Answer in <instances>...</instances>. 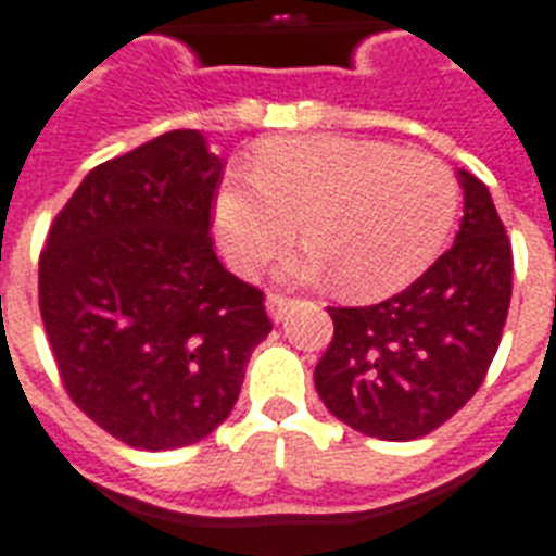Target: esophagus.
Returning a JSON list of instances; mask_svg holds the SVG:
<instances>
[{
	"label": "esophagus",
	"mask_w": 556,
	"mask_h": 556,
	"mask_svg": "<svg viewBox=\"0 0 556 556\" xmlns=\"http://www.w3.org/2000/svg\"><path fill=\"white\" fill-rule=\"evenodd\" d=\"M291 306H294V300H288L286 294H277V291H270L268 294V315L274 324H279V320L288 315V308Z\"/></svg>",
	"instance_id": "1"
}]
</instances>
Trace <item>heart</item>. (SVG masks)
I'll use <instances>...</instances> for the list:
<instances>
[{"label": "heart", "mask_w": 556, "mask_h": 556, "mask_svg": "<svg viewBox=\"0 0 556 556\" xmlns=\"http://www.w3.org/2000/svg\"><path fill=\"white\" fill-rule=\"evenodd\" d=\"M460 192L438 156L341 137L288 139L215 201L224 250L239 268L277 256L300 222L312 253L296 277L332 270L341 291L384 296L431 268L455 227Z\"/></svg>", "instance_id": "obj_1"}]
</instances>
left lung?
Masks as SVG:
<instances>
[{"mask_svg": "<svg viewBox=\"0 0 556 556\" xmlns=\"http://www.w3.org/2000/svg\"><path fill=\"white\" fill-rule=\"evenodd\" d=\"M455 244L417 282L376 306H329L334 334L315 388L334 417L379 440L440 429L481 388L514 291V250L495 203L460 172Z\"/></svg>", "mask_w": 556, "mask_h": 556, "instance_id": "left-lung-1", "label": "left lung"}]
</instances>
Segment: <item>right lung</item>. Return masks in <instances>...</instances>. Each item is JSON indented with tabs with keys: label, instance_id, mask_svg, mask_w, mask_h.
<instances>
[{
	"label": "right lung",
	"instance_id": "1",
	"mask_svg": "<svg viewBox=\"0 0 556 556\" xmlns=\"http://www.w3.org/2000/svg\"><path fill=\"white\" fill-rule=\"evenodd\" d=\"M222 156L168 130L84 177L40 253V315L70 400L134 448L192 446L239 400L265 296L212 248Z\"/></svg>",
	"mask_w": 556,
	"mask_h": 556
}]
</instances>
